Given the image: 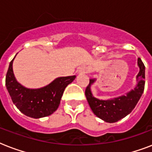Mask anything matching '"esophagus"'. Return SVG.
<instances>
[{"mask_svg":"<svg viewBox=\"0 0 152 152\" xmlns=\"http://www.w3.org/2000/svg\"><path fill=\"white\" fill-rule=\"evenodd\" d=\"M79 72L80 73H86L87 72V67L86 66H81L80 68V69H79Z\"/></svg>","mask_w":152,"mask_h":152,"instance_id":"1","label":"esophagus"}]
</instances>
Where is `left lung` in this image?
I'll return each instance as SVG.
<instances>
[{
    "mask_svg": "<svg viewBox=\"0 0 152 152\" xmlns=\"http://www.w3.org/2000/svg\"><path fill=\"white\" fill-rule=\"evenodd\" d=\"M140 72L137 76V87L127 94L126 96L115 98L110 100H99L95 98L91 91V85L95 82V79L90 80L86 88L85 95L93 113L106 122H117L130 113L141 97L145 84V66L140 58H138Z\"/></svg>",
    "mask_w": 152,
    "mask_h": 152,
    "instance_id": "left-lung-1",
    "label": "left lung"
}]
</instances>
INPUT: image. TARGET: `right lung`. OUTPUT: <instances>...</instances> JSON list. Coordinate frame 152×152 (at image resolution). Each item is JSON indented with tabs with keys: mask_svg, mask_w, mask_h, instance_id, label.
Here are the masks:
<instances>
[{
	"mask_svg": "<svg viewBox=\"0 0 152 152\" xmlns=\"http://www.w3.org/2000/svg\"><path fill=\"white\" fill-rule=\"evenodd\" d=\"M11 61L6 74L5 85L15 106L23 114L33 118H40L52 114L57 110L64 89L75 80L76 76L59 77L44 88L28 89L15 80Z\"/></svg>",
	"mask_w": 152,
	"mask_h": 152,
	"instance_id": "right-lung-1",
	"label": "right lung"
}]
</instances>
